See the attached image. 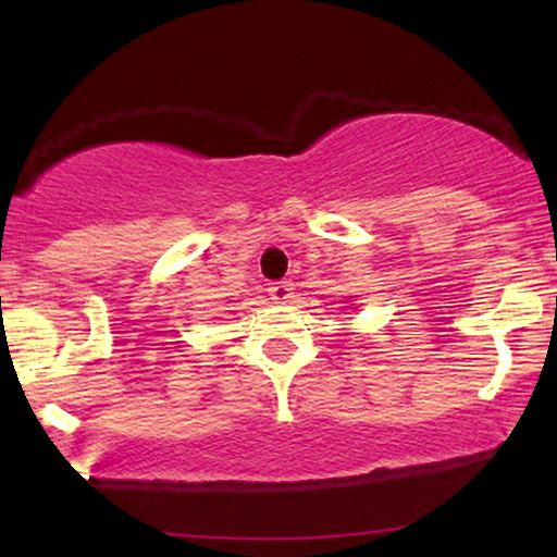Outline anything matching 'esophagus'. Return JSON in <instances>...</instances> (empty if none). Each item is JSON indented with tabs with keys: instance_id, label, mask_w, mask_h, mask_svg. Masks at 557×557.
I'll return each instance as SVG.
<instances>
[{
	"instance_id": "obj_1",
	"label": "esophagus",
	"mask_w": 557,
	"mask_h": 557,
	"mask_svg": "<svg viewBox=\"0 0 557 557\" xmlns=\"http://www.w3.org/2000/svg\"><path fill=\"white\" fill-rule=\"evenodd\" d=\"M292 294H294V288L288 281H276V284L269 286V296L276 304H286L288 299H292Z\"/></svg>"
}]
</instances>
